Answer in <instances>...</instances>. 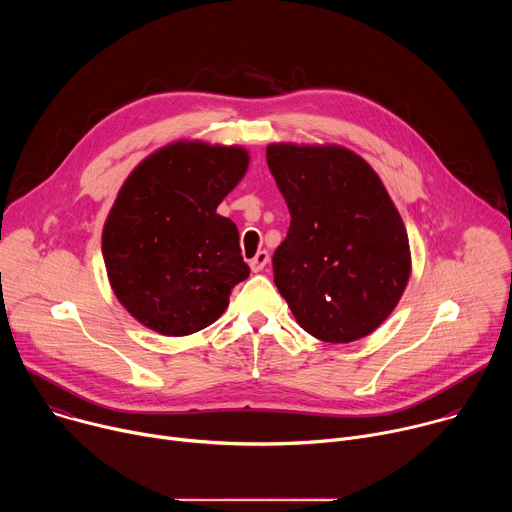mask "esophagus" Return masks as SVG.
<instances>
[{"mask_svg":"<svg viewBox=\"0 0 512 512\" xmlns=\"http://www.w3.org/2000/svg\"><path fill=\"white\" fill-rule=\"evenodd\" d=\"M269 263V253L267 251H257V255L249 261V267L253 273H259L263 271V267Z\"/></svg>","mask_w":512,"mask_h":512,"instance_id":"obj_1","label":"esophagus"}]
</instances>
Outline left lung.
I'll use <instances>...</instances> for the list:
<instances>
[{"mask_svg":"<svg viewBox=\"0 0 512 512\" xmlns=\"http://www.w3.org/2000/svg\"><path fill=\"white\" fill-rule=\"evenodd\" d=\"M267 166L291 216L271 259L279 294L318 340L371 334L411 271L407 231L383 182L344 148L269 145Z\"/></svg>","mask_w":512,"mask_h":512,"instance_id":"1","label":"left lung"}]
</instances>
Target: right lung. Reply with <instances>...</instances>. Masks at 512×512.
<instances>
[{
	"label": "right lung",
	"instance_id": "right-lung-1",
	"mask_svg": "<svg viewBox=\"0 0 512 512\" xmlns=\"http://www.w3.org/2000/svg\"><path fill=\"white\" fill-rule=\"evenodd\" d=\"M249 166L241 148L174 143L123 184L103 229L107 275L127 312L164 336L210 326L249 277L237 225L216 206Z\"/></svg>",
	"mask_w": 512,
	"mask_h": 512
}]
</instances>
